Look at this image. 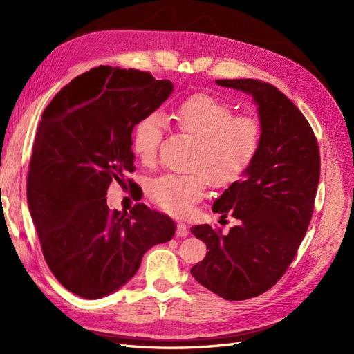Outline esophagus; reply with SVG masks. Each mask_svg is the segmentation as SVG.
Listing matches in <instances>:
<instances>
[{"label":"esophagus","mask_w":354,"mask_h":354,"mask_svg":"<svg viewBox=\"0 0 354 354\" xmlns=\"http://www.w3.org/2000/svg\"><path fill=\"white\" fill-rule=\"evenodd\" d=\"M188 233H189V230H188L185 223H178V227H176V236L178 238H185V236H188Z\"/></svg>","instance_id":"obj_1"}]
</instances>
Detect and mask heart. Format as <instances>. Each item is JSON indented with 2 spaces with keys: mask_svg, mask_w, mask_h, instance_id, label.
Here are the masks:
<instances>
[{
  "mask_svg": "<svg viewBox=\"0 0 354 354\" xmlns=\"http://www.w3.org/2000/svg\"><path fill=\"white\" fill-rule=\"evenodd\" d=\"M174 118L180 133L195 140L187 163L191 172L157 176L149 182L147 194L162 210L185 214L203 198L208 182L227 187L246 172L258 153L261 129L254 118L233 116L227 102L208 93L187 97ZM162 137L159 113H147L137 121L131 142L142 165L156 162Z\"/></svg>",
  "mask_w": 354,
  "mask_h": 354,
  "instance_id": "heart-1",
  "label": "heart"
}]
</instances>
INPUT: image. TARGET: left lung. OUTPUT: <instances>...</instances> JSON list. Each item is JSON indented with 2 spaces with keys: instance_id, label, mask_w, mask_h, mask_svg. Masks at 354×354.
Here are the masks:
<instances>
[{
  "instance_id": "8db88e82",
  "label": "left lung",
  "mask_w": 354,
  "mask_h": 354,
  "mask_svg": "<svg viewBox=\"0 0 354 354\" xmlns=\"http://www.w3.org/2000/svg\"><path fill=\"white\" fill-rule=\"evenodd\" d=\"M216 83L252 96L261 142L242 178L213 204L214 213L232 214L238 226L227 234L210 225L191 229L208 250L191 274L220 297L245 300L280 280L305 238L319 182V150L306 118L277 87L254 78Z\"/></svg>"
}]
</instances>
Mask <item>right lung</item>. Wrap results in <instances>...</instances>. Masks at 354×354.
Wrapping results in <instances>:
<instances>
[{
	"mask_svg": "<svg viewBox=\"0 0 354 354\" xmlns=\"http://www.w3.org/2000/svg\"><path fill=\"white\" fill-rule=\"evenodd\" d=\"M150 73L100 67L75 77L44 111L33 142L28 204L48 267L71 293L100 299L136 276L151 246L174 238L169 216L136 204L111 212L112 182L133 172L131 134L172 95Z\"/></svg>",
	"mask_w": 354,
	"mask_h": 354,
	"instance_id": "add662e5",
	"label": "right lung"
}]
</instances>
